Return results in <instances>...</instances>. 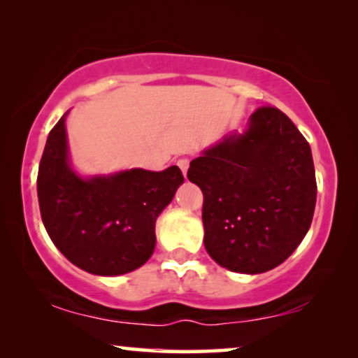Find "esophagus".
I'll return each mask as SVG.
<instances>
[{"mask_svg":"<svg viewBox=\"0 0 358 358\" xmlns=\"http://www.w3.org/2000/svg\"><path fill=\"white\" fill-rule=\"evenodd\" d=\"M178 166H179L180 171H182L184 174H187V169H189V159H185V158L179 159V161H178Z\"/></svg>","mask_w":358,"mask_h":358,"instance_id":"obj_1","label":"esophagus"}]
</instances>
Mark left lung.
I'll use <instances>...</instances> for the list:
<instances>
[{
	"label": "left lung",
	"instance_id": "8db88e82",
	"mask_svg": "<svg viewBox=\"0 0 358 358\" xmlns=\"http://www.w3.org/2000/svg\"><path fill=\"white\" fill-rule=\"evenodd\" d=\"M203 194V244L218 266L262 273L292 256L311 227L316 178L311 148L275 107H261L190 163Z\"/></svg>",
	"mask_w": 358,
	"mask_h": 358
}]
</instances>
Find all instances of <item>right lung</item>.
<instances>
[{"label": "right lung", "instance_id": "obj_1", "mask_svg": "<svg viewBox=\"0 0 358 358\" xmlns=\"http://www.w3.org/2000/svg\"><path fill=\"white\" fill-rule=\"evenodd\" d=\"M65 112L48 134L37 176L43 227L71 264L102 277L143 266L156 246L155 224L184 182L178 166L85 176L71 166Z\"/></svg>", "mask_w": 358, "mask_h": 358}]
</instances>
